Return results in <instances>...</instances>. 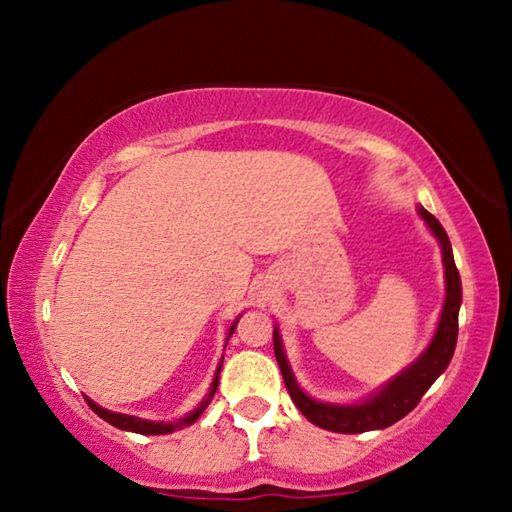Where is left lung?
<instances>
[{"label": "left lung", "instance_id": "left-lung-1", "mask_svg": "<svg viewBox=\"0 0 512 512\" xmlns=\"http://www.w3.org/2000/svg\"><path fill=\"white\" fill-rule=\"evenodd\" d=\"M420 219L427 223L431 235L436 237L440 244V253H443V266H445V302L443 311H440L438 327L433 332L427 348L415 361H411L402 372H397L393 379L381 384L377 391H372L366 400L354 404H334V402H320L309 397L302 386L298 384L296 375H293L291 363L284 352L280 327H273V350L277 366L282 370L284 384L291 395L293 404L298 406L300 413L305 415L309 422L316 427H323L327 431L336 433H363L386 429L402 420L406 413H411L418 406L420 397L429 391L433 381H436L447 370L449 361L454 357L456 339H458V309H461L463 289H461V275L454 264L452 244L443 225L436 216L429 214L422 205H418Z\"/></svg>", "mask_w": 512, "mask_h": 512}]
</instances>
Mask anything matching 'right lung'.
Listing matches in <instances>:
<instances>
[{
  "label": "right lung",
  "instance_id": "right-lung-1",
  "mask_svg": "<svg viewBox=\"0 0 512 512\" xmlns=\"http://www.w3.org/2000/svg\"><path fill=\"white\" fill-rule=\"evenodd\" d=\"M239 318H241V316H237V318H235V323L230 325V329H228V336H225V345H228L230 336L235 334V329H237ZM221 366H223V359L219 361V368H216V372H214V379H212V384H210V391H207V395L203 397L201 404H198L194 411H189V413L185 415V418H178V420H173V422H155V420H144V418H137V415H126V413H117V411H108V409H103V406H99L97 402H92L90 397H85V400H88L90 409H92L94 413H97L101 420L110 422L112 427H117V429H121V431H133V433H142V436H164V433H171V431H176V429L189 427V424H194L198 418H201L203 411L207 409V404L212 402V397H214V393H216V386H219Z\"/></svg>",
  "mask_w": 512,
  "mask_h": 512
}]
</instances>
